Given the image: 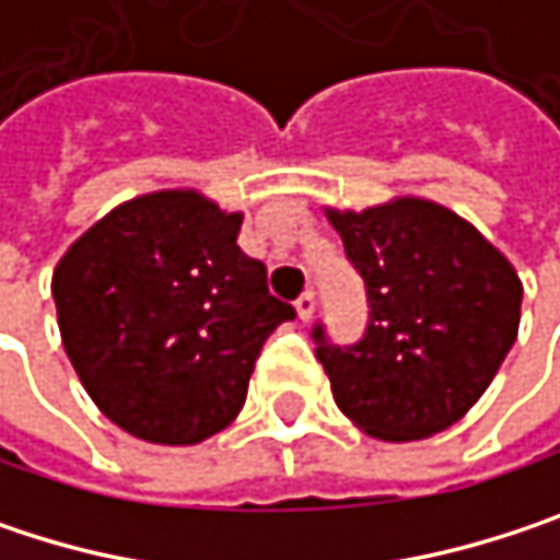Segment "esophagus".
Wrapping results in <instances>:
<instances>
[{
	"instance_id": "1",
	"label": "esophagus",
	"mask_w": 560,
	"mask_h": 560,
	"mask_svg": "<svg viewBox=\"0 0 560 560\" xmlns=\"http://www.w3.org/2000/svg\"><path fill=\"white\" fill-rule=\"evenodd\" d=\"M314 307H317L314 291H304V294L294 301V311H298V317H301V320H311V317H314Z\"/></svg>"
}]
</instances>
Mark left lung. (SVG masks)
I'll list each match as a JSON object with an SVG mask.
<instances>
[{"label":"left lung","mask_w":560,"mask_h":560,"mask_svg":"<svg viewBox=\"0 0 560 560\" xmlns=\"http://www.w3.org/2000/svg\"><path fill=\"white\" fill-rule=\"evenodd\" d=\"M366 284L370 324L353 347L314 327L337 408L380 441H421L460 421L500 373L518 334L522 281L454 210L395 197L366 210L327 207Z\"/></svg>","instance_id":"1"}]
</instances>
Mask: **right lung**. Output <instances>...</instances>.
<instances>
[{
  "label": "right lung",
  "instance_id": "obj_1",
  "mask_svg": "<svg viewBox=\"0 0 560 560\" xmlns=\"http://www.w3.org/2000/svg\"><path fill=\"white\" fill-rule=\"evenodd\" d=\"M243 213L200 190L113 207L57 262V327L86 395L152 444H200L243 408L269 334L294 307L240 246Z\"/></svg>",
  "mask_w": 560,
  "mask_h": 560
}]
</instances>
